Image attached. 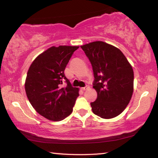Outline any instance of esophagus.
<instances>
[{
  "label": "esophagus",
  "instance_id": "esophagus-1",
  "mask_svg": "<svg viewBox=\"0 0 158 158\" xmlns=\"http://www.w3.org/2000/svg\"><path fill=\"white\" fill-rule=\"evenodd\" d=\"M89 88H90L89 85H85V87H82L81 89L82 90H88V89H89Z\"/></svg>",
  "mask_w": 158,
  "mask_h": 158
}]
</instances>
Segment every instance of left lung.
I'll use <instances>...</instances> for the list:
<instances>
[{
	"label": "left lung",
	"mask_w": 158,
	"mask_h": 158,
	"mask_svg": "<svg viewBox=\"0 0 158 158\" xmlns=\"http://www.w3.org/2000/svg\"><path fill=\"white\" fill-rule=\"evenodd\" d=\"M91 63L98 93L90 103L93 112L102 118H112L121 114L132 98L134 73L121 51L102 41L81 47Z\"/></svg>",
	"instance_id": "8db88e82"
}]
</instances>
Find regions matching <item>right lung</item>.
Returning <instances> with one entry per match:
<instances>
[{
    "mask_svg": "<svg viewBox=\"0 0 158 158\" xmlns=\"http://www.w3.org/2000/svg\"><path fill=\"white\" fill-rule=\"evenodd\" d=\"M75 46L52 47L39 55L29 68L25 83L28 99L35 111L53 121L65 119L73 112L79 95L64 74ZM65 82L67 85L63 87Z\"/></svg>",
    "mask_w": 158,
    "mask_h": 158,
    "instance_id": "obj_1",
    "label": "right lung"
}]
</instances>
